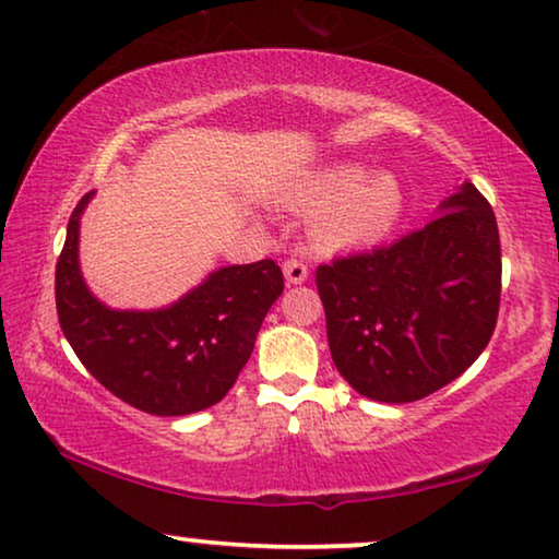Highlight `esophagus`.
I'll return each instance as SVG.
<instances>
[{
    "label": "esophagus",
    "mask_w": 559,
    "mask_h": 559,
    "mask_svg": "<svg viewBox=\"0 0 559 559\" xmlns=\"http://www.w3.org/2000/svg\"><path fill=\"white\" fill-rule=\"evenodd\" d=\"M283 276H286V283H290V286H298V283L309 278V265L304 261H296V258H290V261L283 263Z\"/></svg>",
    "instance_id": "obj_1"
}]
</instances>
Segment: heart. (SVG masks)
I'll return each instance as SVG.
<instances>
[{
    "label": "heart",
    "mask_w": 559,
    "mask_h": 559,
    "mask_svg": "<svg viewBox=\"0 0 559 559\" xmlns=\"http://www.w3.org/2000/svg\"><path fill=\"white\" fill-rule=\"evenodd\" d=\"M283 204L311 215V240L324 250H349L382 240L403 215V187L392 175H369L359 164L309 171Z\"/></svg>",
    "instance_id": "1"
}]
</instances>
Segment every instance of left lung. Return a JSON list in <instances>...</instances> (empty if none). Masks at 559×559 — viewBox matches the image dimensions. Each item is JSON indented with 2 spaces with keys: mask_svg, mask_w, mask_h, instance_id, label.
I'll return each mask as SVG.
<instances>
[{
  "mask_svg": "<svg viewBox=\"0 0 559 559\" xmlns=\"http://www.w3.org/2000/svg\"><path fill=\"white\" fill-rule=\"evenodd\" d=\"M388 248L319 265L340 374L377 403H413L474 365L497 326L499 227L471 182Z\"/></svg>",
  "mask_w": 559,
  "mask_h": 559,
  "instance_id": "8db88e82",
  "label": "left lung"
}]
</instances>
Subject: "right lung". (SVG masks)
Returning <instances> with one entry per match:
<instances>
[{
	"mask_svg": "<svg viewBox=\"0 0 559 559\" xmlns=\"http://www.w3.org/2000/svg\"><path fill=\"white\" fill-rule=\"evenodd\" d=\"M78 202L55 271L62 334L85 369L148 415H190L219 403L250 359L265 313L283 294L273 261L225 265L162 309H111L85 283Z\"/></svg>",
	"mask_w": 559,
	"mask_h": 559,
	"instance_id": "add662e5",
	"label": "right lung"
}]
</instances>
